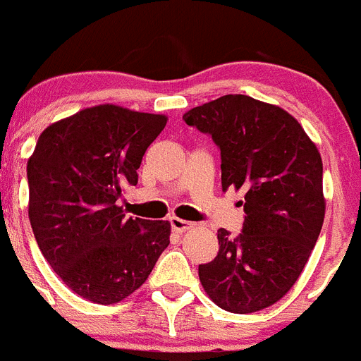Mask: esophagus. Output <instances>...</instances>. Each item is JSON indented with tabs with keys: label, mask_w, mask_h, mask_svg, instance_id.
<instances>
[{
	"label": "esophagus",
	"mask_w": 361,
	"mask_h": 361,
	"mask_svg": "<svg viewBox=\"0 0 361 361\" xmlns=\"http://www.w3.org/2000/svg\"><path fill=\"white\" fill-rule=\"evenodd\" d=\"M169 222H171V228H173V231H176V233H185V231H188L194 228V224H192V222L183 221V219H180V217H171Z\"/></svg>",
	"instance_id": "obj_1"
}]
</instances>
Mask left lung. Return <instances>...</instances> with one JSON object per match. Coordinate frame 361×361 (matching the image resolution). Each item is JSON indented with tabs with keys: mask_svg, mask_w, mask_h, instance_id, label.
I'll use <instances>...</instances> for the list:
<instances>
[{
	"mask_svg": "<svg viewBox=\"0 0 361 361\" xmlns=\"http://www.w3.org/2000/svg\"><path fill=\"white\" fill-rule=\"evenodd\" d=\"M188 126L221 149L222 190H244L242 233L217 231L219 252L200 265L208 298L231 313H252L287 294L324 222L322 160L288 112L242 94L188 110Z\"/></svg>",
	"mask_w": 361,
	"mask_h": 361,
	"instance_id": "8db88e82",
	"label": "left lung"
}]
</instances>
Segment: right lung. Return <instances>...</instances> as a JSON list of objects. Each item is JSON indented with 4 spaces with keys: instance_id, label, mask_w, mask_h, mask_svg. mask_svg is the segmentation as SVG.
<instances>
[{
    "instance_id": "right-lung-1",
    "label": "right lung",
    "mask_w": 361,
    "mask_h": 361,
    "mask_svg": "<svg viewBox=\"0 0 361 361\" xmlns=\"http://www.w3.org/2000/svg\"><path fill=\"white\" fill-rule=\"evenodd\" d=\"M165 124L160 114L97 104L49 124L37 140L26 165L30 224L44 258L83 299H126L169 245V221L124 219L117 204Z\"/></svg>"
}]
</instances>
